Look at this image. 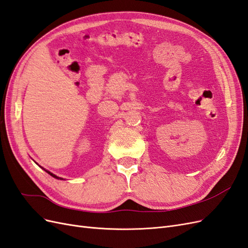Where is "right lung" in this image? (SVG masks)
Returning a JSON list of instances; mask_svg holds the SVG:
<instances>
[{"label":"right lung","mask_w":248,"mask_h":248,"mask_svg":"<svg viewBox=\"0 0 248 248\" xmlns=\"http://www.w3.org/2000/svg\"><path fill=\"white\" fill-rule=\"evenodd\" d=\"M39 167H40V166H39ZM42 169H43V168H42ZM43 170H46V172H48V174H49V175H50L51 177H54V178H56V179H60V180H63L62 178H60V177H58V176H56V175H54V174H52V172H50L49 170H46V169H43Z\"/></svg>","instance_id":"1"}]
</instances>
